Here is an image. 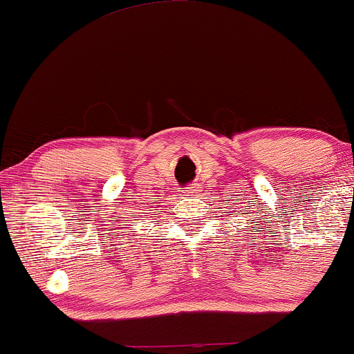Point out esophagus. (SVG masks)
<instances>
[{
  "instance_id": "esophagus-1",
  "label": "esophagus",
  "mask_w": 354,
  "mask_h": 354,
  "mask_svg": "<svg viewBox=\"0 0 354 354\" xmlns=\"http://www.w3.org/2000/svg\"><path fill=\"white\" fill-rule=\"evenodd\" d=\"M183 191H185V193L188 194V196H191V194L198 193V191H200V189H198V186H196V185H191V186H188V188H185Z\"/></svg>"
}]
</instances>
